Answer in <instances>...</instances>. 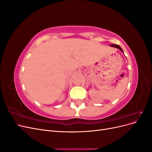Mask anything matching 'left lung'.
I'll return each instance as SVG.
<instances>
[{
	"instance_id": "1",
	"label": "left lung",
	"mask_w": 152,
	"mask_h": 152,
	"mask_svg": "<svg viewBox=\"0 0 152 152\" xmlns=\"http://www.w3.org/2000/svg\"><path fill=\"white\" fill-rule=\"evenodd\" d=\"M111 45V46L112 47H114V48H117V49H120L121 50V51L124 53V51H123V50H122V49L120 47V46H119V45H117V44H111V45Z\"/></svg>"
}]
</instances>
